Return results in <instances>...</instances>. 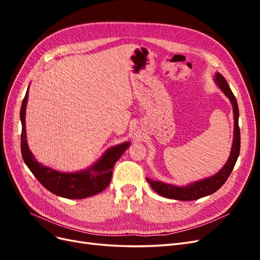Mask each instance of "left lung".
I'll use <instances>...</instances> for the list:
<instances>
[{
    "mask_svg": "<svg viewBox=\"0 0 260 260\" xmlns=\"http://www.w3.org/2000/svg\"><path fill=\"white\" fill-rule=\"evenodd\" d=\"M216 82L220 86V89L223 91L225 95L230 99L233 106L234 138H233V144H232L229 159H228L224 167L220 170L217 175L207 178L205 180L198 181V182L184 187L166 184V183L159 182V181H153L151 179L146 178V181L151 184L153 190L157 194L164 196V198L174 199L178 201H194V200L204 198V196L215 193L224 184L228 178H229V176L231 175L235 162H237V159L240 154V146H241V136H240V127H239V107L237 103V99H235L229 84H228L226 80L224 79V77L221 74L218 73L216 75Z\"/></svg>",
    "mask_w": 260,
    "mask_h": 260,
    "instance_id": "1",
    "label": "left lung"
}]
</instances>
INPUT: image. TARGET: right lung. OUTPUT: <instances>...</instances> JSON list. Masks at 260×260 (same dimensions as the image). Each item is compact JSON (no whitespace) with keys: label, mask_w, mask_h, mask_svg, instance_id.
<instances>
[{"label":"right lung","mask_w":260,"mask_h":260,"mask_svg":"<svg viewBox=\"0 0 260 260\" xmlns=\"http://www.w3.org/2000/svg\"><path fill=\"white\" fill-rule=\"evenodd\" d=\"M27 100L28 91L23 98L20 109L21 155L23 161L38 179L39 182L53 194L73 200L88 198V196L95 195L105 190L108 184L111 183L113 168L116 161L120 158V156L125 152L130 143L125 142L109 148L94 166L88 170L76 172V174H64V172L55 171L51 168L44 167L35 159L27 144L25 122Z\"/></svg>","instance_id":"obj_1"}]
</instances>
